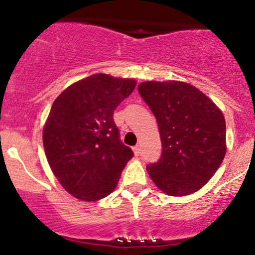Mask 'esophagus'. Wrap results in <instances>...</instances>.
Instances as JSON below:
<instances>
[{"label":"esophagus","mask_w":255,"mask_h":255,"mask_svg":"<svg viewBox=\"0 0 255 255\" xmlns=\"http://www.w3.org/2000/svg\"><path fill=\"white\" fill-rule=\"evenodd\" d=\"M133 151H134V154H135V156H139V154H140V147H139V146H134Z\"/></svg>","instance_id":"obj_1"}]
</instances>
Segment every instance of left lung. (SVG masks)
<instances>
[{"label":"left lung","mask_w":255,"mask_h":255,"mask_svg":"<svg viewBox=\"0 0 255 255\" xmlns=\"http://www.w3.org/2000/svg\"><path fill=\"white\" fill-rule=\"evenodd\" d=\"M159 128L162 154L146 166L154 184L183 197L209 182L223 162L225 120L218 107L192 85L146 81L137 86Z\"/></svg>","instance_id":"obj_1"}]
</instances>
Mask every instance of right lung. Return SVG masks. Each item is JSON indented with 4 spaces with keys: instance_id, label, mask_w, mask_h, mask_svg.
<instances>
[{
    "instance_id": "right-lung-1",
    "label": "right lung",
    "mask_w": 255,
    "mask_h": 255,
    "mask_svg": "<svg viewBox=\"0 0 255 255\" xmlns=\"http://www.w3.org/2000/svg\"><path fill=\"white\" fill-rule=\"evenodd\" d=\"M135 85L131 79L93 74L55 99L43 145L52 172L73 197L97 201L118 186L134 153L120 139L113 115Z\"/></svg>"
}]
</instances>
